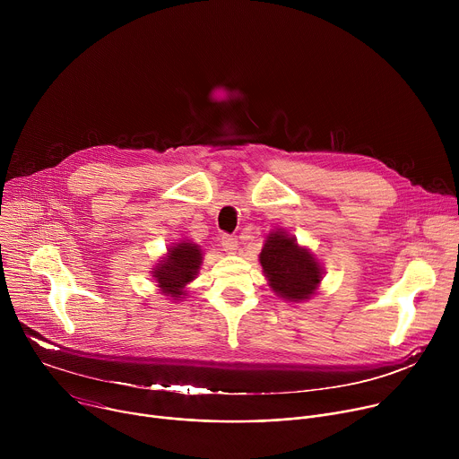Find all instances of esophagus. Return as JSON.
<instances>
[{"instance_id":"34e87169","label":"esophagus","mask_w":459,"mask_h":459,"mask_svg":"<svg viewBox=\"0 0 459 459\" xmlns=\"http://www.w3.org/2000/svg\"><path fill=\"white\" fill-rule=\"evenodd\" d=\"M221 247L225 248V252L232 254V252L236 250V247H238V239H236V236L223 234V236H221Z\"/></svg>"}]
</instances>
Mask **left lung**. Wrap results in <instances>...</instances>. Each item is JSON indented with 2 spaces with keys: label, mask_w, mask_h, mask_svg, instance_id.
Masks as SVG:
<instances>
[{
  "label": "left lung",
  "mask_w": 459,
  "mask_h": 459,
  "mask_svg": "<svg viewBox=\"0 0 459 459\" xmlns=\"http://www.w3.org/2000/svg\"><path fill=\"white\" fill-rule=\"evenodd\" d=\"M259 264L274 292L289 301L307 299L321 280L317 261L285 232H274L267 238Z\"/></svg>",
  "instance_id": "8db88e82"
}]
</instances>
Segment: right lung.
Here are the masks:
<instances>
[{
	"label": "right lung",
	"mask_w": 459,
	"mask_h": 459,
	"mask_svg": "<svg viewBox=\"0 0 459 459\" xmlns=\"http://www.w3.org/2000/svg\"><path fill=\"white\" fill-rule=\"evenodd\" d=\"M200 264L202 250L198 245L178 243L174 248L169 250V255L163 259V264H160V267H156L152 273L163 294L181 298L185 296L183 287L198 274Z\"/></svg>",
	"instance_id": "right-lung-1"
}]
</instances>
